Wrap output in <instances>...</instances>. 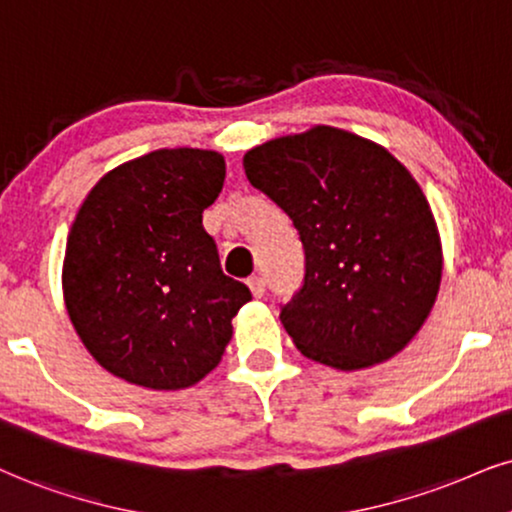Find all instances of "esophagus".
Instances as JSON below:
<instances>
[{
  "instance_id": "1",
  "label": "esophagus",
  "mask_w": 512,
  "mask_h": 512,
  "mask_svg": "<svg viewBox=\"0 0 512 512\" xmlns=\"http://www.w3.org/2000/svg\"><path fill=\"white\" fill-rule=\"evenodd\" d=\"M249 289H251V294L261 299V296L266 294V280H263V277H258V275L249 277Z\"/></svg>"
}]
</instances>
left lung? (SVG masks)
Wrapping results in <instances>:
<instances>
[{"instance_id": "8db88e82", "label": "left lung", "mask_w": 512, "mask_h": 512, "mask_svg": "<svg viewBox=\"0 0 512 512\" xmlns=\"http://www.w3.org/2000/svg\"><path fill=\"white\" fill-rule=\"evenodd\" d=\"M244 173L304 244V282L280 306L296 349L337 370L399 353L441 282L437 223L413 175L387 149L327 125L246 151Z\"/></svg>"}]
</instances>
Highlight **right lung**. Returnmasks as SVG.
<instances>
[{"instance_id":"1","label":"right lung","mask_w":512,"mask_h":512,"mask_svg":"<svg viewBox=\"0 0 512 512\" xmlns=\"http://www.w3.org/2000/svg\"><path fill=\"white\" fill-rule=\"evenodd\" d=\"M216 151L159 149L94 185L68 232L63 299L82 344L125 382L185 389L208 375L251 292L220 268L201 213L218 199Z\"/></svg>"}]
</instances>
